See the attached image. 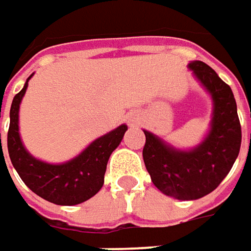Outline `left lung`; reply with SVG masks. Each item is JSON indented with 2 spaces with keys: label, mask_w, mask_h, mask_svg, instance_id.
<instances>
[{
  "label": "left lung",
  "mask_w": 251,
  "mask_h": 251,
  "mask_svg": "<svg viewBox=\"0 0 251 251\" xmlns=\"http://www.w3.org/2000/svg\"><path fill=\"white\" fill-rule=\"evenodd\" d=\"M194 77L213 100L210 129L194 148L181 149L145 130L144 162L153 185L181 201L198 200L214 191L236 162L241 145V126L231 87L205 63H188Z\"/></svg>",
  "instance_id": "left-lung-1"
}]
</instances>
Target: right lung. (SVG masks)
Wrapping results in <instances>:
<instances>
[{
	"label": "right lung",
	"mask_w": 251,
	"mask_h": 251,
	"mask_svg": "<svg viewBox=\"0 0 251 251\" xmlns=\"http://www.w3.org/2000/svg\"><path fill=\"white\" fill-rule=\"evenodd\" d=\"M33 76L34 73L27 79L21 92L14 96L11 103L7 145L12 167L24 184L38 197L57 205H77L100 191L109 156L122 142L127 126L122 124L99 136L79 155L66 162L50 164L35 158L24 147L18 126L20 104L28 87V80Z\"/></svg>",
	"instance_id": "1"
}]
</instances>
